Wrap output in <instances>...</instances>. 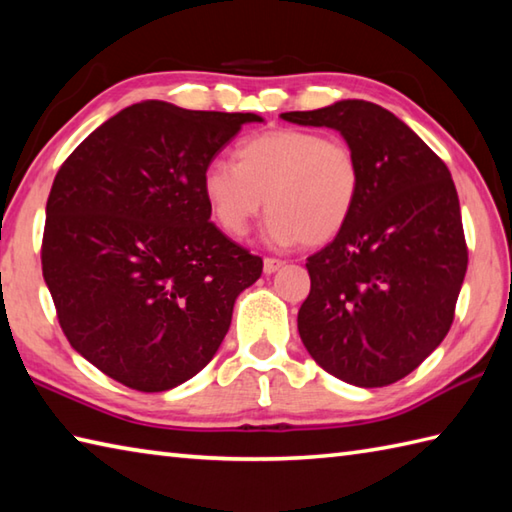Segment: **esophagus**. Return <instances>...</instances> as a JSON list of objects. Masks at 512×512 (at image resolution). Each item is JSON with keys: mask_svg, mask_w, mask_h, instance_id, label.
Returning a JSON list of instances; mask_svg holds the SVG:
<instances>
[{"mask_svg": "<svg viewBox=\"0 0 512 512\" xmlns=\"http://www.w3.org/2000/svg\"><path fill=\"white\" fill-rule=\"evenodd\" d=\"M282 266H284L282 259H275V257H266V259H264V273H266V275L277 273V270L282 268Z\"/></svg>", "mask_w": 512, "mask_h": 512, "instance_id": "1", "label": "esophagus"}]
</instances>
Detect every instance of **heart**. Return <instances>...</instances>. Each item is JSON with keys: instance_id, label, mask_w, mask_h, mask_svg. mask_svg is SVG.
Wrapping results in <instances>:
<instances>
[{"instance_id": "b5f03b06", "label": "heart", "mask_w": 512, "mask_h": 512, "mask_svg": "<svg viewBox=\"0 0 512 512\" xmlns=\"http://www.w3.org/2000/svg\"><path fill=\"white\" fill-rule=\"evenodd\" d=\"M235 159H210L202 170L206 204L228 237L242 239L264 202L266 235L282 246L328 244L355 213L362 166L342 137L273 128L244 139Z\"/></svg>"}]
</instances>
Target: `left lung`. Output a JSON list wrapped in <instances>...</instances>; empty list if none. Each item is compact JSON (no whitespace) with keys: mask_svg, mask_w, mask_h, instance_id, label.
<instances>
[{"mask_svg":"<svg viewBox=\"0 0 512 512\" xmlns=\"http://www.w3.org/2000/svg\"><path fill=\"white\" fill-rule=\"evenodd\" d=\"M282 119L342 133L362 166L353 217L310 255L299 337L346 384H395L448 335L468 248L450 170L390 110L342 99Z\"/></svg>","mask_w":512,"mask_h":512,"instance_id":"8db88e82","label":"left lung"}]
</instances>
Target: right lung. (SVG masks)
I'll use <instances>...</instances> for the list:
<instances>
[{
  "mask_svg": "<svg viewBox=\"0 0 512 512\" xmlns=\"http://www.w3.org/2000/svg\"><path fill=\"white\" fill-rule=\"evenodd\" d=\"M255 113L166 102L119 110L79 144L46 202L44 282L66 339L142 393L195 377L262 257L210 222L202 170Z\"/></svg>",
  "mask_w": 512,
  "mask_h": 512,
  "instance_id": "obj_1",
  "label": "right lung"
}]
</instances>
